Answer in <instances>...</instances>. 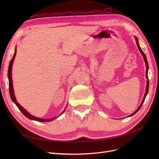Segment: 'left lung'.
<instances>
[{"label": "left lung", "mask_w": 159, "mask_h": 159, "mask_svg": "<svg viewBox=\"0 0 159 159\" xmlns=\"http://www.w3.org/2000/svg\"><path fill=\"white\" fill-rule=\"evenodd\" d=\"M135 40H136V43H137V45L138 48H139V51L141 52V54H142V55H143V58H144V60H145V64H146V68H147V70H146V78H147V87H146L145 93V95H144V98H143V101H142V102H141V105H140V106H139V107H138V109L135 111H134V113H133L131 115H130L129 117H130V116H132V115H134V114H135V113L138 111H139V109H141V106H142V105H143V102H144V101H145V99L146 96H147V93H148V86H149V81H148V61H147V57H146L145 54H144V52H143V50H141V48L140 46H139V42H138V39H137V37H135Z\"/></svg>", "instance_id": "1"}]
</instances>
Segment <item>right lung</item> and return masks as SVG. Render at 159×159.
Masks as SVG:
<instances>
[{"instance_id":"1","label":"right lung","mask_w":159,"mask_h":159,"mask_svg":"<svg viewBox=\"0 0 159 159\" xmlns=\"http://www.w3.org/2000/svg\"><path fill=\"white\" fill-rule=\"evenodd\" d=\"M16 48H15V52H14V54L13 57H12V59L10 61V64H9V66H8V81H9V92H10V95H11V98L12 102L16 104V106L18 107V108L20 109V111L24 114L25 116H26L27 118L30 119L31 120H34V121H39V122H48V121H51L52 120L55 119L56 117L55 118H53V119H42V118H38V117H36L34 116H33L31 114H30L28 113L26 110H25L24 109L21 105L19 104L17 101L16 99L15 98V95L14 94V89H13V85H12V64H13V61L14 60V57L16 56ZM64 109L63 111L61 113L60 115H61L65 111Z\"/></svg>"}]
</instances>
